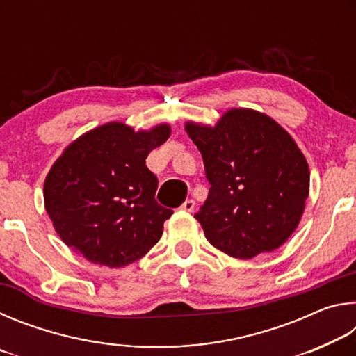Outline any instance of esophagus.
<instances>
[{"label":"esophagus","mask_w":356,"mask_h":356,"mask_svg":"<svg viewBox=\"0 0 356 356\" xmlns=\"http://www.w3.org/2000/svg\"><path fill=\"white\" fill-rule=\"evenodd\" d=\"M184 210V212H193V210H195V201L193 200H186L184 204H182V207H180Z\"/></svg>","instance_id":"obj_1"}]
</instances>
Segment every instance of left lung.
Instances as JSON below:
<instances>
[{
    "mask_svg": "<svg viewBox=\"0 0 356 356\" xmlns=\"http://www.w3.org/2000/svg\"><path fill=\"white\" fill-rule=\"evenodd\" d=\"M202 155L209 196L195 218L215 248L237 259L272 252L297 229L309 196V166L267 114L231 108L213 127L185 122Z\"/></svg>",
    "mask_w": 356,
    "mask_h": 356,
    "instance_id": "8db88e82",
    "label": "left lung"
}]
</instances>
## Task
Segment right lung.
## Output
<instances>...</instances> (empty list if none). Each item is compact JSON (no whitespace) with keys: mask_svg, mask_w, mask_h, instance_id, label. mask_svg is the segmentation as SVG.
<instances>
[{"mask_svg":"<svg viewBox=\"0 0 356 356\" xmlns=\"http://www.w3.org/2000/svg\"><path fill=\"white\" fill-rule=\"evenodd\" d=\"M170 135V124L135 131L106 122L64 149L45 177L44 202L69 248L89 262L119 268L159 242L172 210L155 201L159 180L146 159Z\"/></svg>","mask_w":356,"mask_h":356,"instance_id":"obj_1","label":"right lung"}]
</instances>
